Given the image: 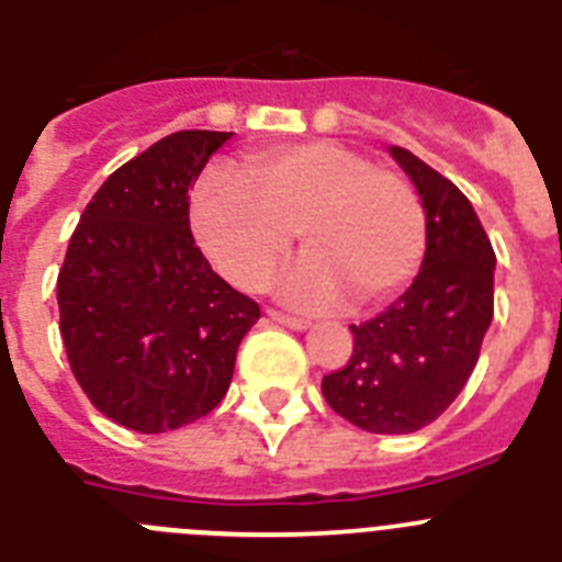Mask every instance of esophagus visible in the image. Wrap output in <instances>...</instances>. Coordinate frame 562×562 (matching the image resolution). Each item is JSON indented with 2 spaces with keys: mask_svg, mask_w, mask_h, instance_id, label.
I'll use <instances>...</instances> for the list:
<instances>
[{
  "mask_svg": "<svg viewBox=\"0 0 562 562\" xmlns=\"http://www.w3.org/2000/svg\"><path fill=\"white\" fill-rule=\"evenodd\" d=\"M270 321H276V324L286 326V329H295V331H306V329H310V321H304V317L281 315V312H270Z\"/></svg>",
  "mask_w": 562,
  "mask_h": 562,
  "instance_id": "esophagus-1",
  "label": "esophagus"
}]
</instances>
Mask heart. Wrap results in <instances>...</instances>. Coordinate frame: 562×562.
<instances>
[{
    "label": "heart",
    "instance_id": "obj_1",
    "mask_svg": "<svg viewBox=\"0 0 562 562\" xmlns=\"http://www.w3.org/2000/svg\"><path fill=\"white\" fill-rule=\"evenodd\" d=\"M188 222L211 267L238 290L265 284L295 236L306 252L276 281L284 304L331 310L394 295L425 256L414 188L331 140L270 146L193 186Z\"/></svg>",
    "mask_w": 562,
    "mask_h": 562
}]
</instances>
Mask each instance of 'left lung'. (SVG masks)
<instances>
[{"label": "left lung", "mask_w": 562, "mask_h": 562, "mask_svg": "<svg viewBox=\"0 0 562 562\" xmlns=\"http://www.w3.org/2000/svg\"><path fill=\"white\" fill-rule=\"evenodd\" d=\"M391 157L425 207V258L394 304L351 326L355 355L324 376L335 414L369 434H414L439 419L479 362L493 324L495 252L473 205L408 148Z\"/></svg>", "instance_id": "8db88e82"}]
</instances>
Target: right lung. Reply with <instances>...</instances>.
Segmentation results:
<instances>
[{
  "label": "right lung",
  "instance_id": "add662e5",
  "mask_svg": "<svg viewBox=\"0 0 562 562\" xmlns=\"http://www.w3.org/2000/svg\"><path fill=\"white\" fill-rule=\"evenodd\" d=\"M231 137L173 132L109 173L58 272L72 374L103 416L137 434L211 414L261 317L211 270L188 222V188Z\"/></svg>",
  "mask_w": 562,
  "mask_h": 562
}]
</instances>
